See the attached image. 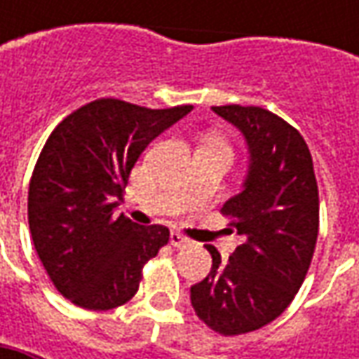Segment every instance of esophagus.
<instances>
[{
	"label": "esophagus",
	"instance_id": "34e87169",
	"mask_svg": "<svg viewBox=\"0 0 359 359\" xmlns=\"http://www.w3.org/2000/svg\"><path fill=\"white\" fill-rule=\"evenodd\" d=\"M170 243H172L173 248H186L191 241L187 240L186 236H182V233H177V231H172V233H170Z\"/></svg>",
	"mask_w": 359,
	"mask_h": 359
}]
</instances>
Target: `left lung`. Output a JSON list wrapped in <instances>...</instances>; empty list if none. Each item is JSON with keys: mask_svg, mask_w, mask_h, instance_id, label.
Instances as JSON below:
<instances>
[{"mask_svg": "<svg viewBox=\"0 0 359 359\" xmlns=\"http://www.w3.org/2000/svg\"><path fill=\"white\" fill-rule=\"evenodd\" d=\"M212 109L248 144L243 189L222 208L241 243L228 262L205 245L212 269L191 285L189 297L203 324L222 336H240L282 316L306 280L318 240L320 198L310 149L296 128L264 107Z\"/></svg>", "mask_w": 359, "mask_h": 359, "instance_id": "left-lung-1", "label": "left lung"}]
</instances>
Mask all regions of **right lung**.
<instances>
[{
    "mask_svg": "<svg viewBox=\"0 0 359 359\" xmlns=\"http://www.w3.org/2000/svg\"><path fill=\"white\" fill-rule=\"evenodd\" d=\"M191 109L105 97L51 131L29 182L27 219L49 280L72 304L100 311L123 306L147 259L170 241L165 226L144 228L116 210L142 151Z\"/></svg>",
    "mask_w": 359,
    "mask_h": 359,
    "instance_id": "1",
    "label": "right lung"
}]
</instances>
